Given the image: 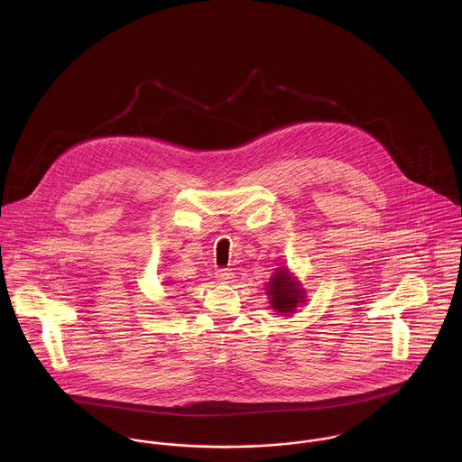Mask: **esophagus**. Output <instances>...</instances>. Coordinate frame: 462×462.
Returning <instances> with one entry per match:
<instances>
[{"label":"esophagus","mask_w":462,"mask_h":462,"mask_svg":"<svg viewBox=\"0 0 462 462\" xmlns=\"http://www.w3.org/2000/svg\"><path fill=\"white\" fill-rule=\"evenodd\" d=\"M233 275H235V273H233L229 268H218V270H217V279H218L220 282H229V281L233 279Z\"/></svg>","instance_id":"esophagus-1"}]
</instances>
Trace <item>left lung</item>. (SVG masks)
<instances>
[{
  "label": "left lung",
  "mask_w": 462,
  "mask_h": 462,
  "mask_svg": "<svg viewBox=\"0 0 462 462\" xmlns=\"http://www.w3.org/2000/svg\"><path fill=\"white\" fill-rule=\"evenodd\" d=\"M266 295H270L272 299V308L284 315L293 313L299 304L306 302L304 288L300 286L297 277H293L284 266L277 268L275 273L270 277L266 284Z\"/></svg>",
  "instance_id": "obj_1"
}]
</instances>
